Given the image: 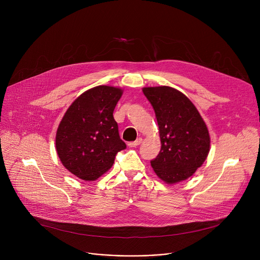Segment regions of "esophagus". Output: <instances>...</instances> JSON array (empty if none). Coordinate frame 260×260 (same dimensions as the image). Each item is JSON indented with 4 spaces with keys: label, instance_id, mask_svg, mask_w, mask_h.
<instances>
[{
    "label": "esophagus",
    "instance_id": "34e87169",
    "mask_svg": "<svg viewBox=\"0 0 260 260\" xmlns=\"http://www.w3.org/2000/svg\"><path fill=\"white\" fill-rule=\"evenodd\" d=\"M141 143H142V138H138L136 141H134V142H129L127 145H128V147H136V146L140 145Z\"/></svg>",
    "mask_w": 260,
    "mask_h": 260
}]
</instances>
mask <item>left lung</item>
Segmentation results:
<instances>
[{
	"mask_svg": "<svg viewBox=\"0 0 260 260\" xmlns=\"http://www.w3.org/2000/svg\"><path fill=\"white\" fill-rule=\"evenodd\" d=\"M143 92L154 109L161 143L151 167L168 184L188 179L210 151V135L204 119L191 101L173 87H144Z\"/></svg>",
	"mask_w": 260,
	"mask_h": 260,
	"instance_id": "left-lung-1",
	"label": "left lung"
}]
</instances>
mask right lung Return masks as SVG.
Returning <instances> with one entry per match:
<instances>
[{"label":"right lung","mask_w":260,"mask_h":260,"mask_svg":"<svg viewBox=\"0 0 260 260\" xmlns=\"http://www.w3.org/2000/svg\"><path fill=\"white\" fill-rule=\"evenodd\" d=\"M122 89L100 85L79 95L67 110L55 137L57 155L73 175L93 181L125 149L113 117Z\"/></svg>","instance_id":"right-lung-1"}]
</instances>
